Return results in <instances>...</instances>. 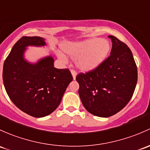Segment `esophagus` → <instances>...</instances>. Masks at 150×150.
<instances>
[{
  "label": "esophagus",
  "instance_id": "34e87169",
  "mask_svg": "<svg viewBox=\"0 0 150 150\" xmlns=\"http://www.w3.org/2000/svg\"><path fill=\"white\" fill-rule=\"evenodd\" d=\"M71 73H72V78H73V79L75 80V78H76V75H77L76 72H75V70H71Z\"/></svg>",
  "mask_w": 150,
  "mask_h": 150
}]
</instances>
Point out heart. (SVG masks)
<instances>
[{"label": "heart", "mask_w": 150, "mask_h": 150, "mask_svg": "<svg viewBox=\"0 0 150 150\" xmlns=\"http://www.w3.org/2000/svg\"><path fill=\"white\" fill-rule=\"evenodd\" d=\"M111 50L109 42L105 39L90 38L81 42H72L64 47V51L71 57L75 59V64L80 70L92 71L98 67L108 57ZM62 59L66 57L58 52Z\"/></svg>", "instance_id": "heart-1"}]
</instances>
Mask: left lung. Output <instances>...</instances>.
I'll return each instance as SVG.
<instances>
[{"mask_svg": "<svg viewBox=\"0 0 150 150\" xmlns=\"http://www.w3.org/2000/svg\"><path fill=\"white\" fill-rule=\"evenodd\" d=\"M110 56L95 70L77 75L79 96L88 112L109 117L124 108L137 82V67L132 51L113 36Z\"/></svg>", "mask_w": 150, "mask_h": 150, "instance_id": "8db88e82", "label": "left lung"}]
</instances>
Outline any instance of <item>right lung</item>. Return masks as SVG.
I'll return each instance as SVG.
<instances>
[{"instance_id":"1","label":"right lung","mask_w":150,"mask_h":150,"mask_svg":"<svg viewBox=\"0 0 150 150\" xmlns=\"http://www.w3.org/2000/svg\"><path fill=\"white\" fill-rule=\"evenodd\" d=\"M45 39L23 37L13 47L4 64L3 80L6 93L22 111L36 118L56 109L72 82L69 69H57L51 56L30 63L24 59L26 47H44Z\"/></svg>"}]
</instances>
